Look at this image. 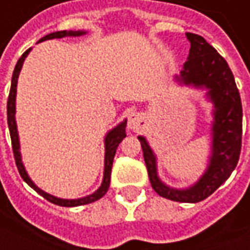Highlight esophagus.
Listing matches in <instances>:
<instances>
[{
  "instance_id": "esophagus-1",
  "label": "esophagus",
  "mask_w": 250,
  "mask_h": 250,
  "mask_svg": "<svg viewBox=\"0 0 250 250\" xmlns=\"http://www.w3.org/2000/svg\"><path fill=\"white\" fill-rule=\"evenodd\" d=\"M146 125V118L141 112H132L128 118V128L132 131L142 130Z\"/></svg>"
}]
</instances>
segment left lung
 <instances>
[{
	"instance_id": "8db88e82",
	"label": "left lung",
	"mask_w": 250,
	"mask_h": 250,
	"mask_svg": "<svg viewBox=\"0 0 250 250\" xmlns=\"http://www.w3.org/2000/svg\"><path fill=\"white\" fill-rule=\"evenodd\" d=\"M190 41L188 62L175 82L195 88H206L214 105L211 125V154L202 177L188 188H174L158 177L157 157L145 136L141 142L147 173L152 188L163 198L195 204L214 193L236 168L241 152L242 105L234 76L224 57L202 36L186 33Z\"/></svg>"
}]
</instances>
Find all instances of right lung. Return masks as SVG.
<instances>
[{
	"instance_id": "add662e5",
	"label": "right lung",
	"mask_w": 250,
	"mask_h": 250,
	"mask_svg": "<svg viewBox=\"0 0 250 250\" xmlns=\"http://www.w3.org/2000/svg\"><path fill=\"white\" fill-rule=\"evenodd\" d=\"M87 32L84 30H60V32H53L51 35L44 36L42 39L39 40V42L45 40H52V39H62L66 36H72V37H77V36L85 35ZM32 48H29L28 51L24 52V55L20 57L19 62L16 64V68L13 71V76H12V85H10V92H9L8 98V125H9V132H10V139H12V147H13V154H14V161L19 168L20 175L22 177L26 184L29 185L30 188L36 190L37 193L42 195L44 198L48 199L49 202L59 206H65V208H72V206H82V205L91 204L95 202L103 197L104 194L108 191L109 188V181H111V168H112V162H114L115 152L116 148L119 146V143L125 138V125H127V120H123L122 123L114 127L112 130L108 131V134L104 138V146H105V155H104V175H103V182L102 186L95 191V193L89 194L87 197H83V198L77 199H62L53 197L51 194L45 193L44 190H41L40 188H37L35 182L29 178V175L26 173V170L24 167V163L21 159V152H20V141H19V131H17V123H16V93H17V80H19V75L24 64V60L26 56L29 55V52Z\"/></svg>"
}]
</instances>
